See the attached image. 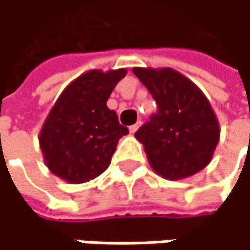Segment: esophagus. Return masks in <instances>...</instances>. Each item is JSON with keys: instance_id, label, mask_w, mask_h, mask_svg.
Masks as SVG:
<instances>
[{"instance_id": "34e87169", "label": "esophagus", "mask_w": 250, "mask_h": 250, "mask_svg": "<svg viewBox=\"0 0 250 250\" xmlns=\"http://www.w3.org/2000/svg\"><path fill=\"white\" fill-rule=\"evenodd\" d=\"M139 127H141V121H138L136 124H133V126H130V127H129V130H130V133H136Z\"/></svg>"}]
</instances>
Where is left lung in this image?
<instances>
[{
    "mask_svg": "<svg viewBox=\"0 0 250 250\" xmlns=\"http://www.w3.org/2000/svg\"><path fill=\"white\" fill-rule=\"evenodd\" d=\"M133 73L158 105V112L135 133L151 168L167 180L204 170L220 141V123L205 93L170 67H135Z\"/></svg>",
    "mask_w": 250,
    "mask_h": 250,
    "instance_id": "left-lung-1",
    "label": "left lung"
}]
</instances>
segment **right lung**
<instances>
[{
	"instance_id": "right-lung-1",
	"label": "right lung",
	"mask_w": 250,
	"mask_h": 250,
	"mask_svg": "<svg viewBox=\"0 0 250 250\" xmlns=\"http://www.w3.org/2000/svg\"><path fill=\"white\" fill-rule=\"evenodd\" d=\"M126 73V68L89 70L57 98L39 132V146L45 166L61 180L86 183L111 164L120 138L129 129L118 123L106 101Z\"/></svg>"
}]
</instances>
